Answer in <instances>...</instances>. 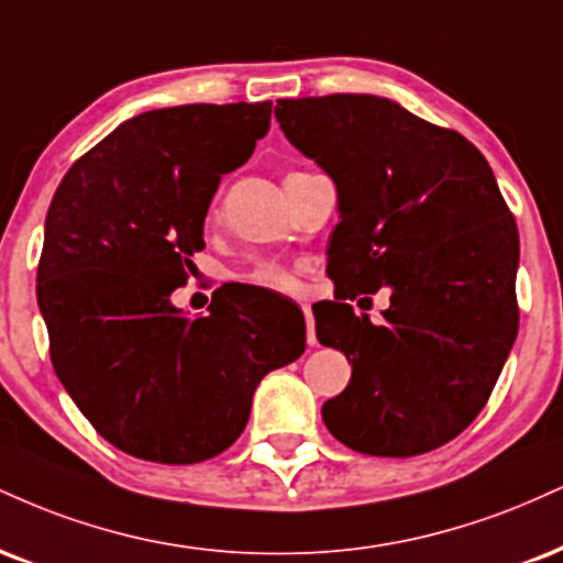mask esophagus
Listing matches in <instances>:
<instances>
[{"label":"esophagus","mask_w":563,"mask_h":563,"mask_svg":"<svg viewBox=\"0 0 563 563\" xmlns=\"http://www.w3.org/2000/svg\"><path fill=\"white\" fill-rule=\"evenodd\" d=\"M303 317H307V343L309 346H314L317 343V335H314V317H311V309H309V303H303Z\"/></svg>","instance_id":"esophagus-1"}]
</instances>
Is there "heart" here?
Here are the masks:
<instances>
[{"mask_svg":"<svg viewBox=\"0 0 563 563\" xmlns=\"http://www.w3.org/2000/svg\"><path fill=\"white\" fill-rule=\"evenodd\" d=\"M290 175H301V173H290ZM243 280L252 283V286L267 288V290H294L296 288L294 273H290L286 264H277V262L256 264V267L249 269V273H243Z\"/></svg>","mask_w":563,"mask_h":563,"instance_id":"obj_1","label":"heart"}]
</instances>
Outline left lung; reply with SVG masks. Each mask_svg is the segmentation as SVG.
Instances as JSON below:
<instances>
[{"instance_id":"8db88e82","label":"left lung","mask_w":563,"mask_h":563,"mask_svg":"<svg viewBox=\"0 0 563 563\" xmlns=\"http://www.w3.org/2000/svg\"><path fill=\"white\" fill-rule=\"evenodd\" d=\"M275 118L338 188L335 301L314 322L351 383L324 424L369 456L435 451L483 411L519 328V233L496 175L462 133L369 93L280 99ZM383 285L391 307L372 325L345 301Z\"/></svg>"}]
</instances>
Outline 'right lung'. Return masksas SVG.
Segmentation results:
<instances>
[{
	"label": "right lung",
	"instance_id": "right-lung-1",
	"mask_svg": "<svg viewBox=\"0 0 563 563\" xmlns=\"http://www.w3.org/2000/svg\"><path fill=\"white\" fill-rule=\"evenodd\" d=\"M269 118L273 101L135 114L54 191L36 275L54 372L93 430L135 459L222 453L262 377L303 354V322L241 309L225 286L205 317L170 301L205 249L222 175L252 157Z\"/></svg>",
	"mask_w": 563,
	"mask_h": 563
}]
</instances>
